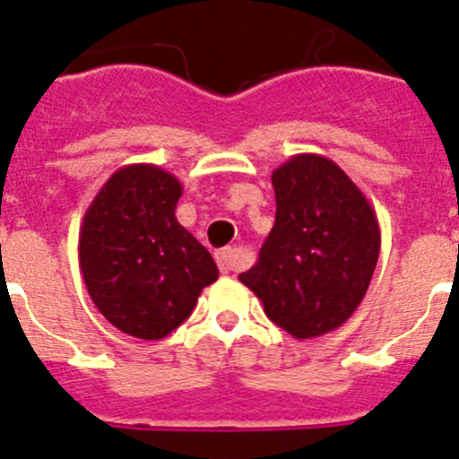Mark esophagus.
<instances>
[{
    "mask_svg": "<svg viewBox=\"0 0 459 459\" xmlns=\"http://www.w3.org/2000/svg\"><path fill=\"white\" fill-rule=\"evenodd\" d=\"M239 263H242V254L239 249H221L217 251V265H220L221 274H229V272L238 270Z\"/></svg>",
    "mask_w": 459,
    "mask_h": 459,
    "instance_id": "1",
    "label": "esophagus"
}]
</instances>
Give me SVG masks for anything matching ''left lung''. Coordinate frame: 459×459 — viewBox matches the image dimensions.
<instances>
[{
  "label": "left lung",
  "mask_w": 459,
  "mask_h": 459,
  "mask_svg": "<svg viewBox=\"0 0 459 459\" xmlns=\"http://www.w3.org/2000/svg\"><path fill=\"white\" fill-rule=\"evenodd\" d=\"M276 217L258 263L239 281L292 338H317L352 317L379 255L366 194L336 162L299 152L272 171Z\"/></svg>",
  "instance_id": "8db88e82"
}]
</instances>
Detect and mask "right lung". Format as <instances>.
Here are the masks:
<instances>
[{
	"mask_svg": "<svg viewBox=\"0 0 459 459\" xmlns=\"http://www.w3.org/2000/svg\"><path fill=\"white\" fill-rule=\"evenodd\" d=\"M183 185L155 164L114 171L86 208L80 270L98 311L117 329L158 341L178 329L220 270L176 220Z\"/></svg>",
	"mask_w": 459,
	"mask_h": 459,
	"instance_id": "obj_1",
	"label": "right lung"
}]
</instances>
